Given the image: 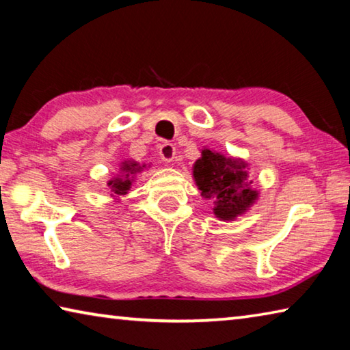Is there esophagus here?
<instances>
[{
    "label": "esophagus",
    "mask_w": 350,
    "mask_h": 350,
    "mask_svg": "<svg viewBox=\"0 0 350 350\" xmlns=\"http://www.w3.org/2000/svg\"><path fill=\"white\" fill-rule=\"evenodd\" d=\"M159 154H161L162 161L165 162H173V159L176 156V146L173 144H163L159 150Z\"/></svg>",
    "instance_id": "obj_1"
}]
</instances>
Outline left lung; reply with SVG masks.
<instances>
[{
  "label": "left lung",
  "mask_w": 350,
  "mask_h": 350,
  "mask_svg": "<svg viewBox=\"0 0 350 350\" xmlns=\"http://www.w3.org/2000/svg\"><path fill=\"white\" fill-rule=\"evenodd\" d=\"M247 163L227 159L210 150L202 151V157L194 163L193 176L205 199L215 200V215L222 221H232L242 215L258 191L252 189V180L245 171Z\"/></svg>",
  "instance_id": "obj_1"
}]
</instances>
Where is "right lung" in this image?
I'll use <instances>...</instances> for the list:
<instances>
[{
  "label": "right lung",
  "instance_id": "1",
  "mask_svg": "<svg viewBox=\"0 0 350 350\" xmlns=\"http://www.w3.org/2000/svg\"><path fill=\"white\" fill-rule=\"evenodd\" d=\"M123 174L122 177H114V179L108 182V185L111 187L112 196H122V194H126L128 189L131 188V182L133 179H129V176L135 174L137 171L142 170V167H139V163H123Z\"/></svg>",
  "mask_w": 350,
  "mask_h": 350
}]
</instances>
